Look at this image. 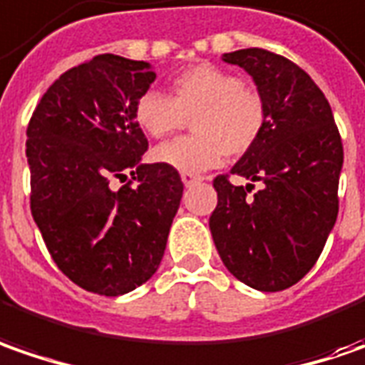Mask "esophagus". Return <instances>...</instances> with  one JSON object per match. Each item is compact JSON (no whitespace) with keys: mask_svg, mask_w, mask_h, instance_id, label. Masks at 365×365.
<instances>
[{"mask_svg":"<svg viewBox=\"0 0 365 365\" xmlns=\"http://www.w3.org/2000/svg\"><path fill=\"white\" fill-rule=\"evenodd\" d=\"M202 180H204V178L197 175V173H182V182L185 183V185H192V183L202 182Z\"/></svg>","mask_w":365,"mask_h":365,"instance_id":"1","label":"esophagus"}]
</instances>
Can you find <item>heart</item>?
Instances as JSON below:
<instances>
[{
    "label": "heart",
    "mask_w": 365,
    "mask_h": 365,
    "mask_svg": "<svg viewBox=\"0 0 365 365\" xmlns=\"http://www.w3.org/2000/svg\"><path fill=\"white\" fill-rule=\"evenodd\" d=\"M171 95L147 91L135 103V120L149 137L163 139L192 119V137L153 149L151 158L182 173L220 165L226 153L245 155L267 127V105L258 91L214 64H195L171 78Z\"/></svg>",
    "instance_id": "heart-1"
}]
</instances>
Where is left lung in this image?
<instances>
[{"label": "left lung", "instance_id": "obj_1", "mask_svg": "<svg viewBox=\"0 0 365 365\" xmlns=\"http://www.w3.org/2000/svg\"><path fill=\"white\" fill-rule=\"evenodd\" d=\"M245 68L267 105V127L230 173L218 175L210 232L224 267L257 291H283L317 262L337 220L344 145L333 113L307 72L284 56L246 48L222 56Z\"/></svg>", "mask_w": 365, "mask_h": 365}]
</instances>
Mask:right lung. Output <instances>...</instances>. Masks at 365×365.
I'll return each mask as SVG.
<instances>
[{
    "mask_svg": "<svg viewBox=\"0 0 365 365\" xmlns=\"http://www.w3.org/2000/svg\"><path fill=\"white\" fill-rule=\"evenodd\" d=\"M153 81L149 62L95 56L46 91L26 133L34 220L58 269L96 295L155 274L182 202L178 170L141 163L135 103ZM115 179L128 183L117 190Z\"/></svg>",
    "mask_w": 365,
    "mask_h": 365,
    "instance_id": "right-lung-1",
    "label": "right lung"
}]
</instances>
